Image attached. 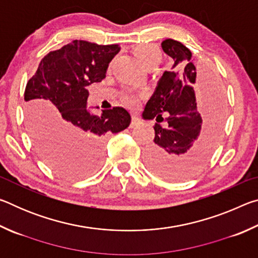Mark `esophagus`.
<instances>
[{
	"label": "esophagus",
	"instance_id": "1",
	"mask_svg": "<svg viewBox=\"0 0 258 258\" xmlns=\"http://www.w3.org/2000/svg\"><path fill=\"white\" fill-rule=\"evenodd\" d=\"M140 124V120H139V118L138 117H135V116H132V121H131V127L132 128H134V127H137V126Z\"/></svg>",
	"mask_w": 258,
	"mask_h": 258
}]
</instances>
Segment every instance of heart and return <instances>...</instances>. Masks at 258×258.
<instances>
[{
	"instance_id": "1",
	"label": "heart",
	"mask_w": 258,
	"mask_h": 258,
	"mask_svg": "<svg viewBox=\"0 0 258 258\" xmlns=\"http://www.w3.org/2000/svg\"><path fill=\"white\" fill-rule=\"evenodd\" d=\"M135 55L138 56V59L141 61V63L145 66L146 68L150 69L156 67L157 64L159 63L161 54L158 47H156L155 45H150V44H143V45H139L138 47H135ZM123 101L127 104L128 107H135L139 103V97L133 94H125L123 97Z\"/></svg>"
}]
</instances>
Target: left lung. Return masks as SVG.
<instances>
[{
    "mask_svg": "<svg viewBox=\"0 0 258 258\" xmlns=\"http://www.w3.org/2000/svg\"><path fill=\"white\" fill-rule=\"evenodd\" d=\"M161 49L174 60L165 72L142 116L156 119L154 143L148 148V168L169 181L195 176L215 148L223 125L225 109L221 86L208 78L203 91V106L197 104V71L191 51L181 42L167 38ZM166 118L164 119L162 115ZM168 121L165 128L159 124Z\"/></svg>",
    "mask_w": 258,
    "mask_h": 258,
    "instance_id": "8db88e82",
    "label": "left lung"
}]
</instances>
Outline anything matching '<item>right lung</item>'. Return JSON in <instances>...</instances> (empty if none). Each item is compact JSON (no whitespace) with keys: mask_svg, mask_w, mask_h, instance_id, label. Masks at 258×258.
Listing matches in <instances>:
<instances>
[{"mask_svg":"<svg viewBox=\"0 0 258 258\" xmlns=\"http://www.w3.org/2000/svg\"><path fill=\"white\" fill-rule=\"evenodd\" d=\"M118 44L99 45L75 40L41 60L25 89L29 134L40 156L61 176L81 177L102 160L104 138L128 127L121 107L87 111L86 86L106 77Z\"/></svg>","mask_w":258,"mask_h":258,"instance_id":"obj_1","label":"right lung"}]
</instances>
